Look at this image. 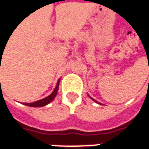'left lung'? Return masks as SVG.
<instances>
[{
  "label": "left lung",
  "instance_id": "1",
  "mask_svg": "<svg viewBox=\"0 0 149 149\" xmlns=\"http://www.w3.org/2000/svg\"><path fill=\"white\" fill-rule=\"evenodd\" d=\"M90 98H91V100H94V101H95V102H96V103H98V104H100V103H99V102H98V101H96V100H94V99H92V98H91V97H90Z\"/></svg>",
  "mask_w": 149,
  "mask_h": 149
}]
</instances>
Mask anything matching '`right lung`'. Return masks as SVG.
Here are the masks:
<instances>
[{
    "label": "right lung",
    "mask_w": 149,
    "mask_h": 149,
    "mask_svg": "<svg viewBox=\"0 0 149 149\" xmlns=\"http://www.w3.org/2000/svg\"><path fill=\"white\" fill-rule=\"evenodd\" d=\"M58 86H59V80L58 81V83H57V86L55 87V89L54 90V91L47 97H45L42 100H39L38 101H34L33 103H23L24 105H28V106H31V107H42V106H44V105H48L49 103H50L52 100H54L55 98V96L57 95V93H58Z\"/></svg>",
    "instance_id": "1"
}]
</instances>
